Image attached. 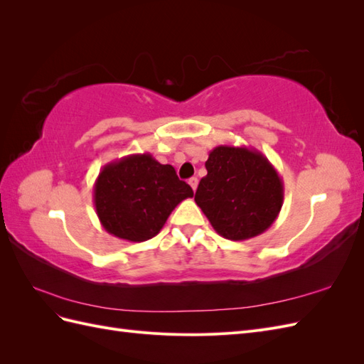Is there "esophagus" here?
<instances>
[{
	"label": "esophagus",
	"instance_id": "esophagus-1",
	"mask_svg": "<svg viewBox=\"0 0 364 364\" xmlns=\"http://www.w3.org/2000/svg\"><path fill=\"white\" fill-rule=\"evenodd\" d=\"M188 183H190V186L191 188L196 191V188H197V185H199V181H197V178H191L190 181H188Z\"/></svg>",
	"mask_w": 364,
	"mask_h": 364
}]
</instances>
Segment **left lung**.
<instances>
[{
	"label": "left lung",
	"mask_w": 364,
	"mask_h": 364,
	"mask_svg": "<svg viewBox=\"0 0 364 364\" xmlns=\"http://www.w3.org/2000/svg\"><path fill=\"white\" fill-rule=\"evenodd\" d=\"M205 167L194 200L215 232L232 241L266 232L284 202V183L270 161L250 147L217 146Z\"/></svg>",
	"instance_id": "obj_1"
}]
</instances>
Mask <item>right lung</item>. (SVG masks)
Listing matches in <instances>:
<instances>
[{
  "instance_id": "obj_1",
  "label": "right lung",
  "mask_w": 364,
  "mask_h": 364,
  "mask_svg": "<svg viewBox=\"0 0 364 364\" xmlns=\"http://www.w3.org/2000/svg\"><path fill=\"white\" fill-rule=\"evenodd\" d=\"M171 165L150 153H136L106 164L94 183V206L109 234L127 241L159 234L173 209L193 197Z\"/></svg>"
}]
</instances>
